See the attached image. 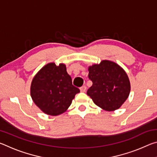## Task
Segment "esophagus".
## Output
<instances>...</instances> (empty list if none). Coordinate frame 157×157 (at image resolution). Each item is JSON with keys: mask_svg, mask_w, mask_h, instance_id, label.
Listing matches in <instances>:
<instances>
[{"mask_svg": "<svg viewBox=\"0 0 157 157\" xmlns=\"http://www.w3.org/2000/svg\"><path fill=\"white\" fill-rule=\"evenodd\" d=\"M86 89V86H82L80 87V91L81 92H85Z\"/></svg>", "mask_w": 157, "mask_h": 157, "instance_id": "esophagus-1", "label": "esophagus"}]
</instances>
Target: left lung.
Wrapping results in <instances>:
<instances>
[{
    "instance_id": "8db88e82",
    "label": "left lung",
    "mask_w": 157,
    "mask_h": 157,
    "mask_svg": "<svg viewBox=\"0 0 157 157\" xmlns=\"http://www.w3.org/2000/svg\"><path fill=\"white\" fill-rule=\"evenodd\" d=\"M89 78L93 82L87 95L95 105L106 111L118 109L129 96L130 82L123 68L111 61L89 68Z\"/></svg>"
}]
</instances>
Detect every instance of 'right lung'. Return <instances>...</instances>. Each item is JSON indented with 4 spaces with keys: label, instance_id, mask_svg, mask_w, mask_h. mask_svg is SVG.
Wrapping results in <instances>:
<instances>
[{
    "label": "right lung",
    "instance_id": "1",
    "mask_svg": "<svg viewBox=\"0 0 157 157\" xmlns=\"http://www.w3.org/2000/svg\"><path fill=\"white\" fill-rule=\"evenodd\" d=\"M79 89L73 86L72 79L63 63L44 66L33 79L30 94L34 102L48 115L65 112Z\"/></svg>",
    "mask_w": 157,
    "mask_h": 157
}]
</instances>
